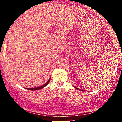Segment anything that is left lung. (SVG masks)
I'll return each instance as SVG.
<instances>
[{
	"mask_svg": "<svg viewBox=\"0 0 122 122\" xmlns=\"http://www.w3.org/2000/svg\"><path fill=\"white\" fill-rule=\"evenodd\" d=\"M74 87H75V88H76L77 89H78V90H80V91H81V89H80L79 88H77V87H76V86H74Z\"/></svg>",
	"mask_w": 122,
	"mask_h": 122,
	"instance_id": "obj_1",
	"label": "left lung"
}]
</instances>
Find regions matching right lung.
Here are the masks:
<instances>
[{
	"label": "right lung",
	"instance_id": "1",
	"mask_svg": "<svg viewBox=\"0 0 122 122\" xmlns=\"http://www.w3.org/2000/svg\"><path fill=\"white\" fill-rule=\"evenodd\" d=\"M50 79L49 80L47 81L46 82V83L45 84H43V85H41V86H39V87H37V88H26V89H29V90H33V91H34V90H38V89H42V88H44L45 86H46V85H47V84H48L49 82H50Z\"/></svg>",
	"mask_w": 122,
	"mask_h": 122
}]
</instances>
